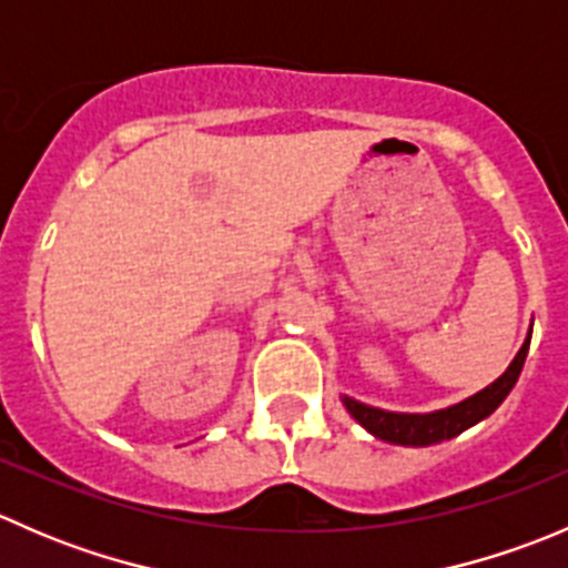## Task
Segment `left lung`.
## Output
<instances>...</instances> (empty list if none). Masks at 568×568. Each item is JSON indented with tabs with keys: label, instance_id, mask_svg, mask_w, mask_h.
I'll return each instance as SVG.
<instances>
[{
	"label": "left lung",
	"instance_id": "1",
	"mask_svg": "<svg viewBox=\"0 0 568 568\" xmlns=\"http://www.w3.org/2000/svg\"><path fill=\"white\" fill-rule=\"evenodd\" d=\"M528 348H530V337L523 343L519 354L514 357V363L508 365V371L500 376V379L491 382V385L484 387L480 393H475L473 398L462 400V404L456 406H448V409L432 412V415L385 412V409H376V406L359 404V400L354 398H343V404H346V409L352 412V417L359 423V426H365L374 437L385 439V443L415 445V448L445 443V439L462 434L464 428L484 420L486 415H491V412L506 400V395L511 393V387L517 385L519 374H523Z\"/></svg>",
	"mask_w": 568,
	"mask_h": 568
}]
</instances>
